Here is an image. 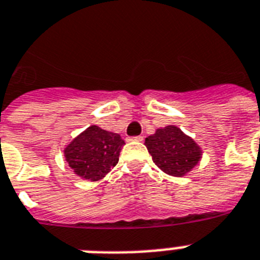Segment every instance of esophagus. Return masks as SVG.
Listing matches in <instances>:
<instances>
[{"label":"esophagus","instance_id":"esophagus-1","mask_svg":"<svg viewBox=\"0 0 260 260\" xmlns=\"http://www.w3.org/2000/svg\"><path fill=\"white\" fill-rule=\"evenodd\" d=\"M128 141H137V142H142L143 141V137L142 135H138V137H130Z\"/></svg>","mask_w":260,"mask_h":260}]
</instances>
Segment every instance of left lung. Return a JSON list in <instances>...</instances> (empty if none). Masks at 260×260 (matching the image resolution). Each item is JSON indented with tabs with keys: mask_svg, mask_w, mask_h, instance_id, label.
<instances>
[{
	"mask_svg": "<svg viewBox=\"0 0 260 260\" xmlns=\"http://www.w3.org/2000/svg\"><path fill=\"white\" fill-rule=\"evenodd\" d=\"M145 146L158 169L171 177L187 175L202 159V147L175 125L156 128Z\"/></svg>",
	"mask_w": 260,
	"mask_h": 260,
	"instance_id": "1",
	"label": "left lung"
}]
</instances>
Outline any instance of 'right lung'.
Here are the masks:
<instances>
[{"instance_id": "1", "label": "right lung", "mask_w": 260, "mask_h": 260, "mask_svg": "<svg viewBox=\"0 0 260 260\" xmlns=\"http://www.w3.org/2000/svg\"><path fill=\"white\" fill-rule=\"evenodd\" d=\"M123 145L119 134L91 125L69 142L63 156L77 177L96 182L114 169Z\"/></svg>"}]
</instances>
